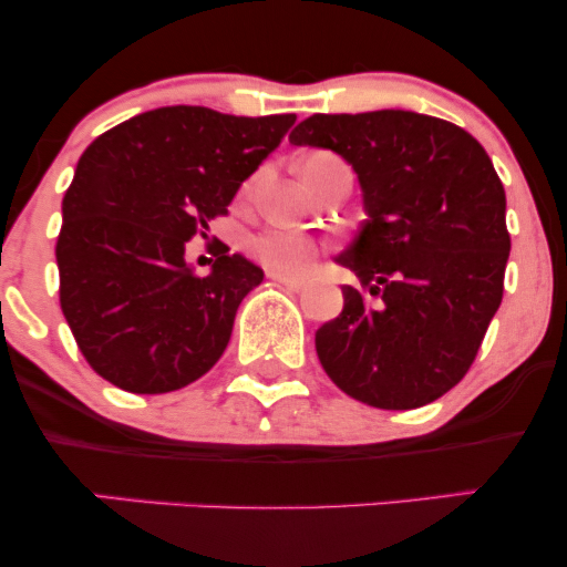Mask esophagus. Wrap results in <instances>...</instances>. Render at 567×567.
Here are the masks:
<instances>
[{"mask_svg": "<svg viewBox=\"0 0 567 567\" xmlns=\"http://www.w3.org/2000/svg\"><path fill=\"white\" fill-rule=\"evenodd\" d=\"M269 277H271V279H277V282L288 285L290 290H303V288H306V282H303V279H298V277H290V275H279V271H269Z\"/></svg>", "mask_w": 567, "mask_h": 567, "instance_id": "esophagus-1", "label": "esophagus"}]
</instances>
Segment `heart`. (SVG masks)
I'll use <instances>...</instances> for the list:
<instances>
[{"label": "heart", "instance_id": "1", "mask_svg": "<svg viewBox=\"0 0 567 567\" xmlns=\"http://www.w3.org/2000/svg\"><path fill=\"white\" fill-rule=\"evenodd\" d=\"M324 157H328V154H315V157H309L306 162ZM252 252H256L258 261L269 266L271 271H279V275H298V271H306L311 261H315L317 245L309 234L298 229H269L252 243Z\"/></svg>", "mask_w": 567, "mask_h": 567}]
</instances>
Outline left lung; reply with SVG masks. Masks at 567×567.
I'll return each mask as SVG.
<instances>
[{"mask_svg":"<svg viewBox=\"0 0 567 567\" xmlns=\"http://www.w3.org/2000/svg\"><path fill=\"white\" fill-rule=\"evenodd\" d=\"M290 143L341 154L368 216L336 261L375 301L343 285V311L315 336L324 373L373 408L434 402L472 368L504 296L496 167L464 127L402 109L315 114Z\"/></svg>","mask_w":567,"mask_h":567,"instance_id":"1","label":"left lung"}]
</instances>
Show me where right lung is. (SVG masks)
Wrapping results in <instances>:
<instances>
[{"label":"right lung","instance_id":"1","mask_svg":"<svg viewBox=\"0 0 567 567\" xmlns=\"http://www.w3.org/2000/svg\"><path fill=\"white\" fill-rule=\"evenodd\" d=\"M296 114L234 116L162 106L90 143L63 197L55 258L61 309L90 368L133 394H165L224 354L261 266L218 245L194 275L186 243L207 237Z\"/></svg>","mask_w":567,"mask_h":567}]
</instances>
